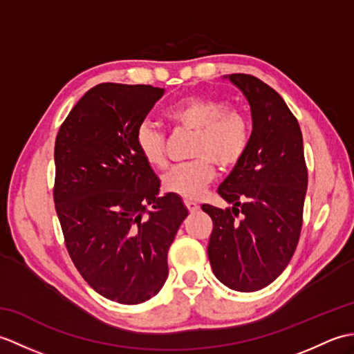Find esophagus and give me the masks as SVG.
Here are the masks:
<instances>
[{
    "instance_id": "obj_1",
    "label": "esophagus",
    "mask_w": 354,
    "mask_h": 354,
    "mask_svg": "<svg viewBox=\"0 0 354 354\" xmlns=\"http://www.w3.org/2000/svg\"><path fill=\"white\" fill-rule=\"evenodd\" d=\"M184 204H185L187 209H189L190 213H194V212H198V209H199V205L196 204V202H193V201H184Z\"/></svg>"
}]
</instances>
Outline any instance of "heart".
Here are the masks:
<instances>
[{"instance_id":"obj_1","label":"heart","mask_w":354,"mask_h":354,"mask_svg":"<svg viewBox=\"0 0 354 354\" xmlns=\"http://www.w3.org/2000/svg\"><path fill=\"white\" fill-rule=\"evenodd\" d=\"M167 122L176 129L193 131L190 153L193 161L176 165L162 176V189L184 199H198L216 176L214 162L230 169L242 160L250 142V123L237 109L209 97L193 95L165 111ZM135 146L150 167L167 165L165 135L152 123H141Z\"/></svg>"}]
</instances>
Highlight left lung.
Returning <instances> with one entry per match:
<instances>
[{
    "label": "left lung",
    "mask_w": 354,
    "mask_h": 354,
    "mask_svg": "<svg viewBox=\"0 0 354 354\" xmlns=\"http://www.w3.org/2000/svg\"><path fill=\"white\" fill-rule=\"evenodd\" d=\"M223 79L250 103L252 132L242 160L217 189L232 207L202 205L213 221L207 251L217 280L232 290L255 292L289 265L301 232L303 135L281 95L265 82L250 74Z\"/></svg>",
    "instance_id": "obj_1"
}]
</instances>
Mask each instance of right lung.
<instances>
[{
	"instance_id": "1",
	"label": "right lung",
	"mask_w": 354,
	"mask_h": 354,
	"mask_svg": "<svg viewBox=\"0 0 354 354\" xmlns=\"http://www.w3.org/2000/svg\"><path fill=\"white\" fill-rule=\"evenodd\" d=\"M164 89L100 84L57 132L56 213L80 275L102 297L140 304L161 290L167 252L189 209L142 160L135 133Z\"/></svg>"
}]
</instances>
